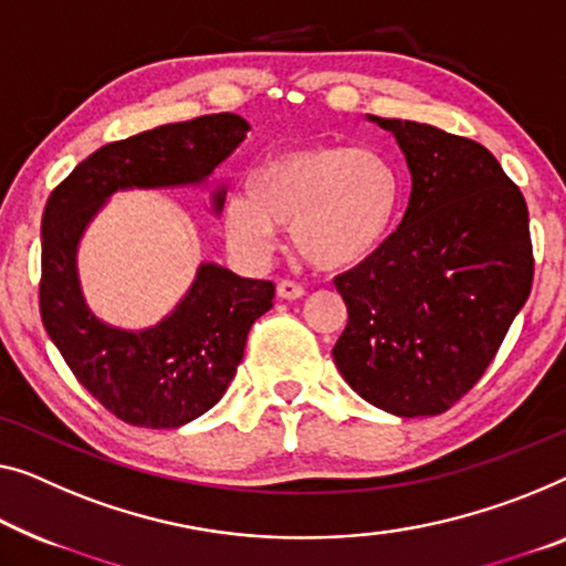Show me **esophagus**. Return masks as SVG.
I'll use <instances>...</instances> for the list:
<instances>
[{
    "label": "esophagus",
    "mask_w": 566,
    "mask_h": 566,
    "mask_svg": "<svg viewBox=\"0 0 566 566\" xmlns=\"http://www.w3.org/2000/svg\"><path fill=\"white\" fill-rule=\"evenodd\" d=\"M302 294H305V286L297 284V282H292V280L276 282V297H282V300H300Z\"/></svg>",
    "instance_id": "obj_1"
}]
</instances>
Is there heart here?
Here are the masks:
<instances>
[{
  "mask_svg": "<svg viewBox=\"0 0 566 566\" xmlns=\"http://www.w3.org/2000/svg\"><path fill=\"white\" fill-rule=\"evenodd\" d=\"M401 210V175L376 149L302 145L261 165L249 192L226 202V233L251 259L272 251L276 226L317 269H350L376 254Z\"/></svg>",
  "mask_w": 566,
  "mask_h": 566,
  "instance_id": "heart-1",
  "label": "heart"
}]
</instances>
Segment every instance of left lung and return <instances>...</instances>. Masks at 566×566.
Listing matches in <instances>:
<instances>
[{
	"label": "left lung",
	"instance_id": "obj_1",
	"mask_svg": "<svg viewBox=\"0 0 566 566\" xmlns=\"http://www.w3.org/2000/svg\"><path fill=\"white\" fill-rule=\"evenodd\" d=\"M407 157V213L374 256L335 276L348 325L333 358L368 403L434 417L480 381L534 282L528 208L478 142L368 116Z\"/></svg>",
	"mask_w": 566,
	"mask_h": 566
}]
</instances>
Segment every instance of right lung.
Listing matches in <instances>:
<instances>
[{
  "mask_svg": "<svg viewBox=\"0 0 566 566\" xmlns=\"http://www.w3.org/2000/svg\"><path fill=\"white\" fill-rule=\"evenodd\" d=\"M251 129L208 114L112 142L50 192L42 213V325L83 389L126 424L177 429L221 401L251 325L272 310L274 282L200 264L177 307L145 331H122L91 312L78 280V243L116 190L202 185ZM226 188L213 192L221 213Z\"/></svg>",
  "mask_w": 566,
  "mask_h": 566,
  "instance_id": "1",
  "label": "right lung"
}]
</instances>
